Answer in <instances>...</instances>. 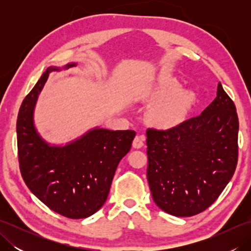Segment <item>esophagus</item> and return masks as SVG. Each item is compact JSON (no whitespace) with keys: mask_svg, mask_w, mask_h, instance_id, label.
Listing matches in <instances>:
<instances>
[{"mask_svg":"<svg viewBox=\"0 0 251 251\" xmlns=\"http://www.w3.org/2000/svg\"><path fill=\"white\" fill-rule=\"evenodd\" d=\"M145 146V137L143 136H136L134 141H132V147L135 149H140Z\"/></svg>","mask_w":251,"mask_h":251,"instance_id":"1","label":"esophagus"}]
</instances>
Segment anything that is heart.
Segmentation results:
<instances>
[{
  "label": "heart",
  "mask_w": 251,
  "mask_h": 251,
  "mask_svg": "<svg viewBox=\"0 0 251 251\" xmlns=\"http://www.w3.org/2000/svg\"><path fill=\"white\" fill-rule=\"evenodd\" d=\"M146 98L155 102L149 119L154 126L163 129L180 125L196 101L195 95L190 90H182V85L175 78L165 79L149 89Z\"/></svg>",
  "instance_id": "b5f03b06"
}]
</instances>
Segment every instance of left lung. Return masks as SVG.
<instances>
[{"label":"left lung","instance_id":"obj_1","mask_svg":"<svg viewBox=\"0 0 251 251\" xmlns=\"http://www.w3.org/2000/svg\"><path fill=\"white\" fill-rule=\"evenodd\" d=\"M237 136L236 108L221 83L201 115L168 130L149 128L147 178L155 204L175 217L207 209L235 172Z\"/></svg>","mask_w":251,"mask_h":251}]
</instances>
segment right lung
Wrapping results in <instances>:
<instances>
[{"label":"right lung","instance_id":"obj_1","mask_svg":"<svg viewBox=\"0 0 251 251\" xmlns=\"http://www.w3.org/2000/svg\"><path fill=\"white\" fill-rule=\"evenodd\" d=\"M50 66L20 106L17 145L26 186L52 211L70 219L97 212L108 199L117 165L129 152L136 132L96 126L62 145L46 141L34 122L35 105L51 72L76 67Z\"/></svg>","mask_w":251,"mask_h":251}]
</instances>
